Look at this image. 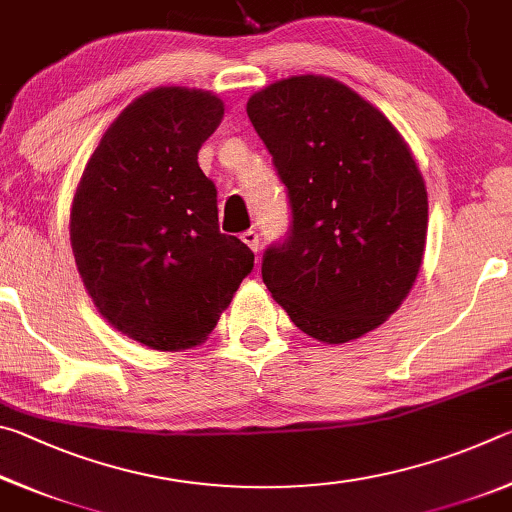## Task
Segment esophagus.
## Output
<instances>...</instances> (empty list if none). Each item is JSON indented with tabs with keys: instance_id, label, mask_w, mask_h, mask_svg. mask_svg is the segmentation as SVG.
Here are the masks:
<instances>
[{
	"instance_id": "esophagus-1",
	"label": "esophagus",
	"mask_w": 512,
	"mask_h": 512,
	"mask_svg": "<svg viewBox=\"0 0 512 512\" xmlns=\"http://www.w3.org/2000/svg\"><path fill=\"white\" fill-rule=\"evenodd\" d=\"M241 241H244V244L253 250V253H257V248H259V235H257V230H246L244 235H241Z\"/></svg>"
}]
</instances>
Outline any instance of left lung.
Segmentation results:
<instances>
[{"label":"left lung","instance_id":"obj_1","mask_svg":"<svg viewBox=\"0 0 512 512\" xmlns=\"http://www.w3.org/2000/svg\"><path fill=\"white\" fill-rule=\"evenodd\" d=\"M246 112L289 189L293 225L266 250L264 284L327 345L377 329L409 296L427 244V187L411 146L348 85L300 74Z\"/></svg>","mask_w":512,"mask_h":512}]
</instances>
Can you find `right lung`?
Masks as SVG:
<instances>
[{"label":"right lung","mask_w":512,"mask_h":512,"mask_svg":"<svg viewBox=\"0 0 512 512\" xmlns=\"http://www.w3.org/2000/svg\"><path fill=\"white\" fill-rule=\"evenodd\" d=\"M216 94L162 85L101 135L69 212L76 268L117 332L160 352L201 345L228 309L253 250L221 235L198 149L223 117Z\"/></svg>","instance_id":"right-lung-1"}]
</instances>
